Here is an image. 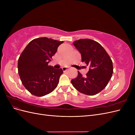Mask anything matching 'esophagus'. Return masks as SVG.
Returning <instances> with one entry per match:
<instances>
[{
  "mask_svg": "<svg viewBox=\"0 0 135 135\" xmlns=\"http://www.w3.org/2000/svg\"><path fill=\"white\" fill-rule=\"evenodd\" d=\"M67 69H68V68H66V67H63V68H62V70H63L64 71H66Z\"/></svg>",
  "mask_w": 135,
  "mask_h": 135,
  "instance_id": "34e87169",
  "label": "esophagus"
}]
</instances>
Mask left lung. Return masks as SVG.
Listing matches in <instances>:
<instances>
[{
    "mask_svg": "<svg viewBox=\"0 0 135 135\" xmlns=\"http://www.w3.org/2000/svg\"><path fill=\"white\" fill-rule=\"evenodd\" d=\"M74 46L79 51L81 61L89 69L86 76L78 75L71 81L78 91L85 95L93 96L106 87L113 73L111 58L101 45L90 39L75 40Z\"/></svg>",
    "mask_w": 135,
    "mask_h": 135,
    "instance_id": "8db88e82",
    "label": "left lung"
}]
</instances>
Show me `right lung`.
Listing matches in <instances>:
<instances>
[{"mask_svg": "<svg viewBox=\"0 0 135 135\" xmlns=\"http://www.w3.org/2000/svg\"><path fill=\"white\" fill-rule=\"evenodd\" d=\"M63 41L47 37L33 39L27 44L18 60V71L23 86L32 95L43 96L57 87L62 69L49 66Z\"/></svg>", "mask_w": 135, "mask_h": 135, "instance_id": "add662e5", "label": "right lung"}]
</instances>
